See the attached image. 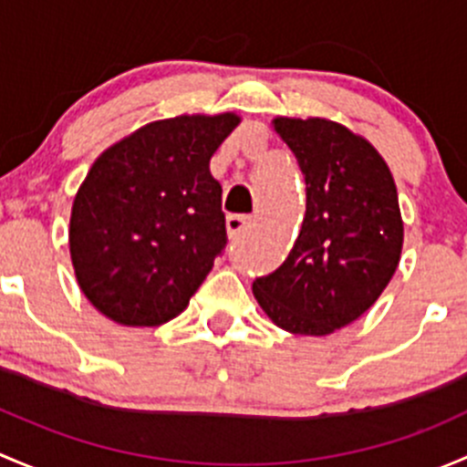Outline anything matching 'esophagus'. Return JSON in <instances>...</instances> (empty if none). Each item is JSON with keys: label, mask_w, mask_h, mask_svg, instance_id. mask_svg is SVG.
<instances>
[{"label": "esophagus", "mask_w": 467, "mask_h": 467, "mask_svg": "<svg viewBox=\"0 0 467 467\" xmlns=\"http://www.w3.org/2000/svg\"><path fill=\"white\" fill-rule=\"evenodd\" d=\"M252 215H227V232L229 238H240L249 227H252Z\"/></svg>", "instance_id": "1"}]
</instances>
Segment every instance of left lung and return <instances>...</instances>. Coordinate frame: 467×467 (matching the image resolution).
Listing matches in <instances>:
<instances>
[{
	"label": "left lung",
	"mask_w": 467,
	"mask_h": 467,
	"mask_svg": "<svg viewBox=\"0 0 467 467\" xmlns=\"http://www.w3.org/2000/svg\"><path fill=\"white\" fill-rule=\"evenodd\" d=\"M306 180V218L283 265L254 281L278 328L330 335L378 301L402 252L391 171L371 143L328 119H274Z\"/></svg>",
	"instance_id": "left-lung-1"
}]
</instances>
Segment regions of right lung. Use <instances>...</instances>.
I'll list each match as a JSON object with an SVG mask.
<instances>
[{
  "instance_id": "obj_1",
  "label": "right lung",
  "mask_w": 467,
  "mask_h": 467,
  "mask_svg": "<svg viewBox=\"0 0 467 467\" xmlns=\"http://www.w3.org/2000/svg\"><path fill=\"white\" fill-rule=\"evenodd\" d=\"M234 112L163 119L103 152L71 206L69 252L89 304L123 326H161L198 292L227 244L209 161Z\"/></svg>"
}]
</instances>
